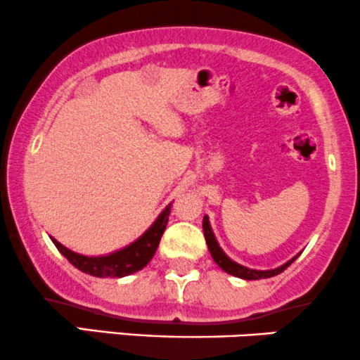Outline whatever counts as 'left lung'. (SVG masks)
I'll use <instances>...</instances> for the list:
<instances>
[{
  "mask_svg": "<svg viewBox=\"0 0 360 360\" xmlns=\"http://www.w3.org/2000/svg\"><path fill=\"white\" fill-rule=\"evenodd\" d=\"M202 231H205L207 250H210L211 257H213L216 265L221 268L223 271H226V274L233 275V276H238V278H243V280L270 278V276H275V275L281 274V271H283L285 268H288L290 265H292V263L295 262L297 257H298V255H297V257H293L292 259H288L287 263H283V265L278 266V268H274V270H253V268L243 266V265H240V263L233 262V259L229 258L226 253H224L223 248L218 243V240H216L213 229H211L210 218H207V216H205V218H202Z\"/></svg>",
  "mask_w": 360,
  "mask_h": 360,
  "instance_id": "1",
  "label": "left lung"
}]
</instances>
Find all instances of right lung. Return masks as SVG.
Segmentation results:
<instances>
[{"mask_svg":"<svg viewBox=\"0 0 360 360\" xmlns=\"http://www.w3.org/2000/svg\"><path fill=\"white\" fill-rule=\"evenodd\" d=\"M169 213H171V205L164 207L162 213L158 216V219L150 224V228L141 238H137L134 243L125 246L122 250H117L110 255H103V257H85V255L75 253V251L65 248L55 238H50L60 253L73 266L84 271V274L98 276V278H107V276L109 278H120V276L132 275L136 271L142 270L153 259L155 250L159 246V241H161L164 229H166Z\"/></svg>","mask_w":360,"mask_h":360,"instance_id":"1","label":"right lung"}]
</instances>
